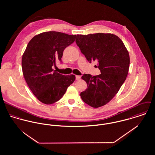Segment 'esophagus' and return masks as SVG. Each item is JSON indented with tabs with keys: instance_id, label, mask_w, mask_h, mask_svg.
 <instances>
[{
	"instance_id": "34e87169",
	"label": "esophagus",
	"mask_w": 155,
	"mask_h": 155,
	"mask_svg": "<svg viewBox=\"0 0 155 155\" xmlns=\"http://www.w3.org/2000/svg\"><path fill=\"white\" fill-rule=\"evenodd\" d=\"M81 76H78V75H76V79L77 80V81H79V80H80L81 79Z\"/></svg>"
}]
</instances>
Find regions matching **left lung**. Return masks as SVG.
Instances as JSON below:
<instances>
[{"label":"left lung","instance_id":"left-lung-1","mask_svg":"<svg viewBox=\"0 0 155 155\" xmlns=\"http://www.w3.org/2000/svg\"><path fill=\"white\" fill-rule=\"evenodd\" d=\"M76 43L90 63L96 61L101 74H84L82 79L87 89L81 93L88 105L98 108L108 103L118 92L127 79L130 55L121 39L111 33L78 35Z\"/></svg>","mask_w":155,"mask_h":155}]
</instances>
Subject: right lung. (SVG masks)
<instances>
[{
	"label": "right lung",
	"mask_w": 155,
	"mask_h": 155,
	"mask_svg": "<svg viewBox=\"0 0 155 155\" xmlns=\"http://www.w3.org/2000/svg\"><path fill=\"white\" fill-rule=\"evenodd\" d=\"M76 35L46 31L35 36L22 55V73L35 97L45 104L60 100L75 80L74 74L63 75L54 70L61 61L64 49L73 44Z\"/></svg>",
	"instance_id": "obj_1"
}]
</instances>
